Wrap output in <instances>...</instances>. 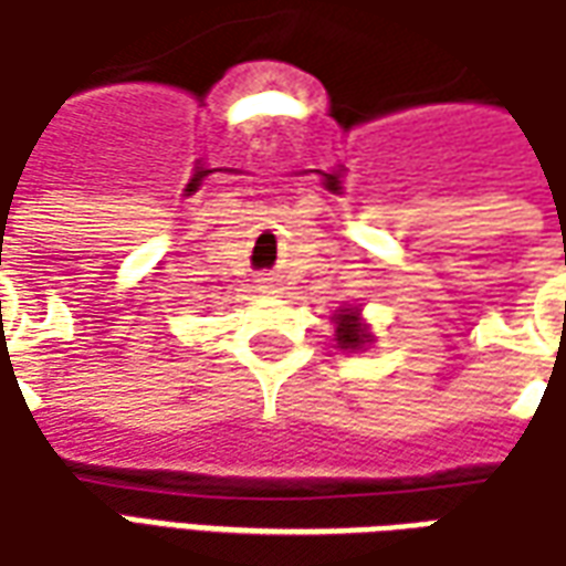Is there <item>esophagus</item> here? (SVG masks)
<instances>
[{"mask_svg":"<svg viewBox=\"0 0 566 566\" xmlns=\"http://www.w3.org/2000/svg\"><path fill=\"white\" fill-rule=\"evenodd\" d=\"M263 287H270L272 291V287H275V282H272V279H266V282H263Z\"/></svg>","mask_w":566,"mask_h":566,"instance_id":"obj_1","label":"esophagus"}]
</instances>
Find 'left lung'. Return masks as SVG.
I'll return each mask as SVG.
<instances>
[{"mask_svg": "<svg viewBox=\"0 0 566 566\" xmlns=\"http://www.w3.org/2000/svg\"><path fill=\"white\" fill-rule=\"evenodd\" d=\"M334 337H337L339 349H358V346L370 343L367 331L361 327V322H358V310H339L337 334H334Z\"/></svg>", "mask_w": 566, "mask_h": 566, "instance_id": "left-lung-1", "label": "left lung"}]
</instances>
